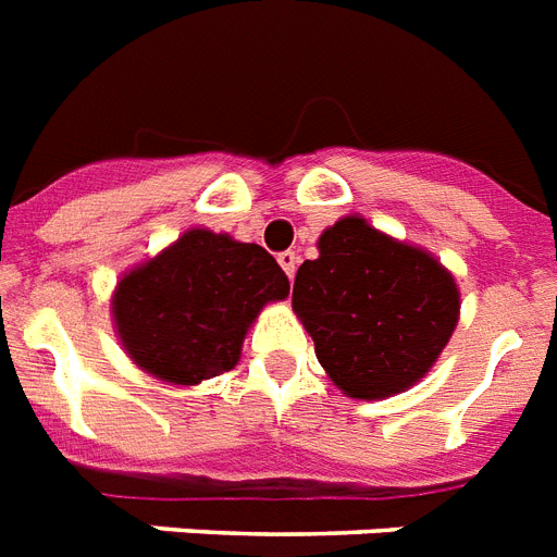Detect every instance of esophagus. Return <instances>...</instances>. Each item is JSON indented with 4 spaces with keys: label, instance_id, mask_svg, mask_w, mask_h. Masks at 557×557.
Listing matches in <instances>:
<instances>
[{
    "label": "esophagus",
    "instance_id": "34e87169",
    "mask_svg": "<svg viewBox=\"0 0 557 557\" xmlns=\"http://www.w3.org/2000/svg\"><path fill=\"white\" fill-rule=\"evenodd\" d=\"M278 264H282V270L287 273V278H293L298 270V252H293V250L278 252Z\"/></svg>",
    "mask_w": 557,
    "mask_h": 557
}]
</instances>
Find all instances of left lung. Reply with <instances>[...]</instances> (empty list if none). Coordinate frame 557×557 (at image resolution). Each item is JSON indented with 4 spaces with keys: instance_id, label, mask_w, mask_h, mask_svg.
Returning <instances> with one entry per match:
<instances>
[{
    "instance_id": "obj_1",
    "label": "left lung",
    "mask_w": 557,
    "mask_h": 557,
    "mask_svg": "<svg viewBox=\"0 0 557 557\" xmlns=\"http://www.w3.org/2000/svg\"><path fill=\"white\" fill-rule=\"evenodd\" d=\"M458 287L430 252L347 215L319 238L293 284V310L315 356L350 398L412 387L458 324Z\"/></svg>"
}]
</instances>
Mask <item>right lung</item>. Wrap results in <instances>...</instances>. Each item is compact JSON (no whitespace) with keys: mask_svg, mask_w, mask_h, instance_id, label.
Here are the masks:
<instances>
[{"mask_svg":"<svg viewBox=\"0 0 557 557\" xmlns=\"http://www.w3.org/2000/svg\"><path fill=\"white\" fill-rule=\"evenodd\" d=\"M287 293V275L264 247L190 230L124 275L113 319L141 370L170 384H199L236 367L252 319Z\"/></svg>","mask_w":557,"mask_h":557,"instance_id":"add662e5","label":"right lung"}]
</instances>
